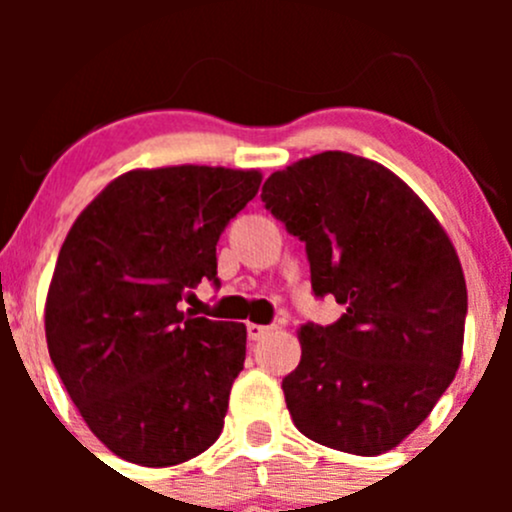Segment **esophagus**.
Instances as JSON below:
<instances>
[{"label": "esophagus", "instance_id": "1", "mask_svg": "<svg viewBox=\"0 0 512 512\" xmlns=\"http://www.w3.org/2000/svg\"><path fill=\"white\" fill-rule=\"evenodd\" d=\"M270 329H272V327H265V324H255V322L247 324V334H250L252 342H257V339L265 337V334L270 332Z\"/></svg>", "mask_w": 512, "mask_h": 512}]
</instances>
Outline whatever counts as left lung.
I'll return each mask as SVG.
<instances>
[{
    "label": "left lung",
    "instance_id": "left-lung-1",
    "mask_svg": "<svg viewBox=\"0 0 512 512\" xmlns=\"http://www.w3.org/2000/svg\"><path fill=\"white\" fill-rule=\"evenodd\" d=\"M262 203L307 245L314 294L347 307L299 327L282 381L294 426L354 456L391 451L461 366L468 292L451 237L399 175L344 151L275 170Z\"/></svg>",
    "mask_w": 512,
    "mask_h": 512
}]
</instances>
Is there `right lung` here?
<instances>
[{
	"label": "right lung",
	"mask_w": 512,
	"mask_h": 512,
	"mask_svg": "<svg viewBox=\"0 0 512 512\" xmlns=\"http://www.w3.org/2000/svg\"><path fill=\"white\" fill-rule=\"evenodd\" d=\"M260 183L255 168L126 170L61 245L44 304L49 356L86 426L123 461L178 466L223 431L247 329L188 317L178 302L218 282L215 245Z\"/></svg>",
	"instance_id": "right-lung-1"
}]
</instances>
